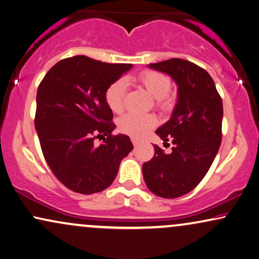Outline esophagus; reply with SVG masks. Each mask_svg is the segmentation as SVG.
Instances as JSON below:
<instances>
[{
	"mask_svg": "<svg viewBox=\"0 0 259 259\" xmlns=\"http://www.w3.org/2000/svg\"><path fill=\"white\" fill-rule=\"evenodd\" d=\"M132 142H133L134 147H135V148L140 146V141H139V140H136V139H134V137L132 139Z\"/></svg>",
	"mask_w": 259,
	"mask_h": 259,
	"instance_id": "34e87169",
	"label": "esophagus"
}]
</instances>
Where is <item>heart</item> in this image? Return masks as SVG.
I'll use <instances>...</instances> for the list:
<instances>
[{
  "label": "heart",
  "mask_w": 259,
  "mask_h": 259,
  "mask_svg": "<svg viewBox=\"0 0 259 259\" xmlns=\"http://www.w3.org/2000/svg\"><path fill=\"white\" fill-rule=\"evenodd\" d=\"M137 81L147 90L151 97L156 99V104L161 110H169L173 106V98L169 97L171 81L167 75L156 71H143L137 75ZM127 82L124 78L117 79L105 91V102L113 112L119 113L124 110ZM157 124L156 117L153 115H136L126 113L118 120L119 130L134 139H143Z\"/></svg>",
  "instance_id": "heart-1"
}]
</instances>
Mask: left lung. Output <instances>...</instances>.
Returning a JSON list of instances; mask_svg holds the SVG:
<instances>
[{
	"instance_id": "1",
	"label": "left lung",
	"mask_w": 259,
	"mask_h": 259,
	"mask_svg": "<svg viewBox=\"0 0 259 259\" xmlns=\"http://www.w3.org/2000/svg\"><path fill=\"white\" fill-rule=\"evenodd\" d=\"M150 68L170 75L178 85V103L170 119L156 134L174 147L142 165L147 187L155 195L174 199L187 194L204 179L222 143L223 102L207 71L191 61L169 59Z\"/></svg>"
}]
</instances>
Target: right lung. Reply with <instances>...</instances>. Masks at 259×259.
Returning <instances> with one entry per match:
<instances>
[{"label": "right lung", "mask_w": 259, "mask_h": 259, "mask_svg": "<svg viewBox=\"0 0 259 259\" xmlns=\"http://www.w3.org/2000/svg\"><path fill=\"white\" fill-rule=\"evenodd\" d=\"M132 67L75 55L58 61L40 82L34 123L41 150L53 174L71 191H104L133 150L129 136L112 135L116 125L105 102L106 89ZM97 137L103 138L99 146L93 143Z\"/></svg>", "instance_id": "1"}]
</instances>
